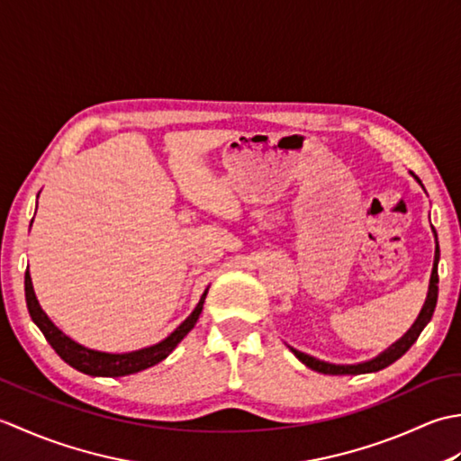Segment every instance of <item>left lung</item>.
<instances>
[{"label":"left lung","mask_w":461,"mask_h":461,"mask_svg":"<svg viewBox=\"0 0 461 461\" xmlns=\"http://www.w3.org/2000/svg\"><path fill=\"white\" fill-rule=\"evenodd\" d=\"M434 236H436V230H434ZM438 261H439V248H438V236H436L434 267H432V277H429V287H428V297H426L424 307H422V311H420L416 322L412 327H410L406 335L400 340H396L393 347H388L384 352H380L376 358L366 360V362H358V365H332V362L319 360L315 357H309V355H305V352L289 347L291 352L303 362V365L309 366L311 370H315V372H322V375H365V372H378L382 368L390 366L393 362H396L400 357H402L410 347L414 345L416 339L420 337V332L424 330V327L428 325L429 319H432V315H434L436 301H438Z\"/></svg>","instance_id":"8db88e82"}]
</instances>
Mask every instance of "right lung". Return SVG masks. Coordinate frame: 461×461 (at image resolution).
Listing matches in <instances>:
<instances>
[{
    "label": "right lung",
    "instance_id": "add662e5",
    "mask_svg": "<svg viewBox=\"0 0 461 461\" xmlns=\"http://www.w3.org/2000/svg\"><path fill=\"white\" fill-rule=\"evenodd\" d=\"M32 223H33V220H32ZM205 295H208V289L203 291V295L200 297V303L192 311V315L185 319L174 332H170L168 337L160 340L158 345L146 347L140 350H132V352H122V355H113V352H101V350L86 348V347L79 345V342H75L73 339H68L65 332L59 330L51 322V319L45 315L41 305H39L35 291H33L32 276H29V269L25 271V301H27L29 315H32L33 322L39 327V330L43 332V337L47 339L49 345L53 347L57 355L61 357L68 366H73L79 372H85V375H89V376H113V378L114 376H129V375H134V372H140L144 368L158 365L160 360H164L176 347H178V342L185 335H188L195 322H198L200 312L203 309Z\"/></svg>",
    "mask_w": 461,
    "mask_h": 461
}]
</instances>
